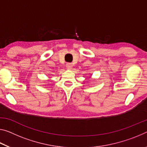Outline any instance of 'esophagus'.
I'll list each match as a JSON object with an SVG mask.
<instances>
[{"mask_svg": "<svg viewBox=\"0 0 147 147\" xmlns=\"http://www.w3.org/2000/svg\"><path fill=\"white\" fill-rule=\"evenodd\" d=\"M72 67H73V65H72V63H67L66 68L67 69L71 70L72 69Z\"/></svg>", "mask_w": 147, "mask_h": 147, "instance_id": "34e87169", "label": "esophagus"}]
</instances>
